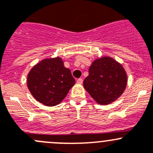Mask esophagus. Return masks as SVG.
I'll return each instance as SVG.
<instances>
[{"instance_id": "1", "label": "esophagus", "mask_w": 153, "mask_h": 153, "mask_svg": "<svg viewBox=\"0 0 153 153\" xmlns=\"http://www.w3.org/2000/svg\"><path fill=\"white\" fill-rule=\"evenodd\" d=\"M76 82H77L78 84H82V79H81V78H79V79H78L77 80H76Z\"/></svg>"}]
</instances>
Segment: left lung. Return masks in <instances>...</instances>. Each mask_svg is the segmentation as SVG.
I'll use <instances>...</instances> for the list:
<instances>
[{
  "instance_id": "left-lung-1",
  "label": "left lung",
  "mask_w": 153,
  "mask_h": 153,
  "mask_svg": "<svg viewBox=\"0 0 153 153\" xmlns=\"http://www.w3.org/2000/svg\"><path fill=\"white\" fill-rule=\"evenodd\" d=\"M83 85L93 99L101 105L116 101L125 91L128 75L122 64L110 56L94 59Z\"/></svg>"
}]
</instances>
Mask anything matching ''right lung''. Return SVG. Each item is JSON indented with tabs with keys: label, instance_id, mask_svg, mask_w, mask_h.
<instances>
[{
	"label": "right lung",
	"instance_id": "1",
	"mask_svg": "<svg viewBox=\"0 0 153 153\" xmlns=\"http://www.w3.org/2000/svg\"><path fill=\"white\" fill-rule=\"evenodd\" d=\"M75 79L69 68H65L62 58H46L36 64L27 76V86L38 102L47 107L60 104Z\"/></svg>",
	"mask_w": 153,
	"mask_h": 153
}]
</instances>
